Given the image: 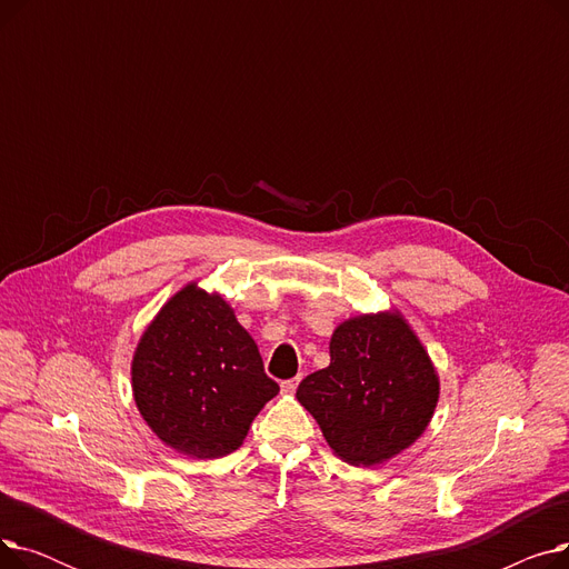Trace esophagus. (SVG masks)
<instances>
[{"mask_svg":"<svg viewBox=\"0 0 569 569\" xmlns=\"http://www.w3.org/2000/svg\"><path fill=\"white\" fill-rule=\"evenodd\" d=\"M300 376H295V378H288V380H283L281 382V392H286V395H292L295 390H297V385H300Z\"/></svg>","mask_w":569,"mask_h":569,"instance_id":"obj_1","label":"esophagus"}]
</instances>
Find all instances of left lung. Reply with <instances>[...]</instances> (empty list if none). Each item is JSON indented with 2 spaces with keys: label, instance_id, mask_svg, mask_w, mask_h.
Here are the masks:
<instances>
[{
  "label": "left lung",
  "instance_id": "obj_1",
  "mask_svg": "<svg viewBox=\"0 0 569 569\" xmlns=\"http://www.w3.org/2000/svg\"><path fill=\"white\" fill-rule=\"evenodd\" d=\"M330 357V367L300 382L297 401L337 457L376 466L425 433L440 385L425 346L397 311L341 322Z\"/></svg>",
  "mask_w": 569,
  "mask_h": 569
}]
</instances>
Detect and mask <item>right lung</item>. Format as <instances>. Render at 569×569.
Segmentation results:
<instances>
[{
    "label": "right lung",
    "mask_w": 569,
    "mask_h": 569,
    "mask_svg": "<svg viewBox=\"0 0 569 569\" xmlns=\"http://www.w3.org/2000/svg\"><path fill=\"white\" fill-rule=\"evenodd\" d=\"M131 378L144 422L193 459L234 452L260 408L279 395L256 341L223 297L196 283L170 297L147 327Z\"/></svg>",
    "instance_id": "obj_1"
}]
</instances>
